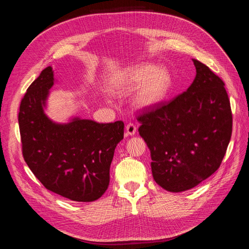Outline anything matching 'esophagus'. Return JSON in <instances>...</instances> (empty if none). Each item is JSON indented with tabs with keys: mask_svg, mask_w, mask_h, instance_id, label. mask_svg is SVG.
I'll return each instance as SVG.
<instances>
[{
	"mask_svg": "<svg viewBox=\"0 0 249 249\" xmlns=\"http://www.w3.org/2000/svg\"><path fill=\"white\" fill-rule=\"evenodd\" d=\"M136 130L137 127L134 124H129L125 126V133L127 136H134V135L136 134Z\"/></svg>",
	"mask_w": 249,
	"mask_h": 249,
	"instance_id": "esophagus-1",
	"label": "esophagus"
}]
</instances>
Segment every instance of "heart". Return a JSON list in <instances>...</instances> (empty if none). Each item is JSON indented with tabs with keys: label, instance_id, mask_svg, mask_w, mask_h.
Wrapping results in <instances>:
<instances>
[{
	"label": "heart",
	"instance_id": "1",
	"mask_svg": "<svg viewBox=\"0 0 249 249\" xmlns=\"http://www.w3.org/2000/svg\"><path fill=\"white\" fill-rule=\"evenodd\" d=\"M172 83V76L166 67L143 62L113 74L111 89L115 93H125L136 88L133 105L139 110H150L166 99Z\"/></svg>",
	"mask_w": 249,
	"mask_h": 249
}]
</instances>
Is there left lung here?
<instances>
[{"mask_svg": "<svg viewBox=\"0 0 249 249\" xmlns=\"http://www.w3.org/2000/svg\"><path fill=\"white\" fill-rule=\"evenodd\" d=\"M196 76L186 91L138 117L156 183L169 192L200 184L219 168L232 118L223 81L192 59Z\"/></svg>", "mask_w": 249, "mask_h": 249, "instance_id": "8db88e82", "label": "left lung"}]
</instances>
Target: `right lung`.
Wrapping results in <instances>:
<instances>
[{
	"label": "right lung",
	"instance_id": "right-lung-1",
	"mask_svg": "<svg viewBox=\"0 0 249 249\" xmlns=\"http://www.w3.org/2000/svg\"><path fill=\"white\" fill-rule=\"evenodd\" d=\"M57 80L44 69L21 100L18 124L24 159L48 190L73 201L99 199L110 182V166L124 123L99 124L71 116L57 123L48 116L50 89Z\"/></svg>",
	"mask_w": 249,
	"mask_h": 249
}]
</instances>
